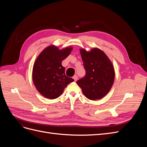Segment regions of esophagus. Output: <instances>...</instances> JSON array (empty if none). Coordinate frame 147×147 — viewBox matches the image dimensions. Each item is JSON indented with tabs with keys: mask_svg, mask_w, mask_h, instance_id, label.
<instances>
[{
	"mask_svg": "<svg viewBox=\"0 0 147 147\" xmlns=\"http://www.w3.org/2000/svg\"><path fill=\"white\" fill-rule=\"evenodd\" d=\"M73 79L74 80V81H75V82H76V81L77 80H78V77H77V75H74V76L73 77Z\"/></svg>",
	"mask_w": 147,
	"mask_h": 147,
	"instance_id": "obj_1",
	"label": "esophagus"
}]
</instances>
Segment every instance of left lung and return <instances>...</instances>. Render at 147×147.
<instances>
[{
    "mask_svg": "<svg viewBox=\"0 0 147 147\" xmlns=\"http://www.w3.org/2000/svg\"><path fill=\"white\" fill-rule=\"evenodd\" d=\"M80 52L86 75L77 83L88 99H100L113 86L115 76L113 65L105 53L98 48H93L90 51L80 48Z\"/></svg>",
    "mask_w": 147,
    "mask_h": 147,
    "instance_id": "1",
    "label": "left lung"
}]
</instances>
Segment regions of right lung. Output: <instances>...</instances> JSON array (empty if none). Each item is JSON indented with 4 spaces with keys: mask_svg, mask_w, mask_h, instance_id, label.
I'll return each mask as SVG.
<instances>
[{
    "mask_svg": "<svg viewBox=\"0 0 147 147\" xmlns=\"http://www.w3.org/2000/svg\"><path fill=\"white\" fill-rule=\"evenodd\" d=\"M73 50L72 47L59 50L55 45L46 47L35 61L32 69V80L37 91L46 98L55 99L63 93L65 88L74 82L67 77L62 61Z\"/></svg>",
    "mask_w": 147,
    "mask_h": 147,
    "instance_id": "1",
    "label": "right lung"
}]
</instances>
